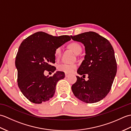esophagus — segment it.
<instances>
[{"instance_id":"obj_1","label":"esophagus","mask_w":131,"mask_h":131,"mask_svg":"<svg viewBox=\"0 0 131 131\" xmlns=\"http://www.w3.org/2000/svg\"><path fill=\"white\" fill-rule=\"evenodd\" d=\"M69 75H70V74H69L65 73V77H68Z\"/></svg>"}]
</instances>
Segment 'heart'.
I'll list each match as a JSON object with an SVG mask.
<instances>
[{"instance_id":"1","label":"heart","mask_w":131,"mask_h":131,"mask_svg":"<svg viewBox=\"0 0 131 131\" xmlns=\"http://www.w3.org/2000/svg\"><path fill=\"white\" fill-rule=\"evenodd\" d=\"M69 48H70L72 51L77 54H79L80 53L82 52V47L78 43H71L69 44ZM61 53H62V49H61V47H58L57 48H56L54 51L55 57L56 58H60L61 55ZM77 66L76 64L63 63L58 66V69L60 71L65 72V73H73V72L77 69Z\"/></svg>"}]
</instances>
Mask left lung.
<instances>
[{
  "label": "left lung",
  "instance_id": "8db88e82",
  "mask_svg": "<svg viewBox=\"0 0 131 131\" xmlns=\"http://www.w3.org/2000/svg\"><path fill=\"white\" fill-rule=\"evenodd\" d=\"M71 38L84 44V60L77 73L80 75H88L87 81L77 76V82L71 86L72 91L77 98L85 103L101 101L110 92L117 71L112 44L106 39L93 31Z\"/></svg>",
  "mask_w": 131,
  "mask_h": 131
}]
</instances>
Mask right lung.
<instances>
[{
	"instance_id": "1",
	"label": "right lung",
	"mask_w": 131,
	"mask_h": 131,
	"mask_svg": "<svg viewBox=\"0 0 131 131\" xmlns=\"http://www.w3.org/2000/svg\"><path fill=\"white\" fill-rule=\"evenodd\" d=\"M68 35L54 37L39 31L29 36L21 44L16 55L17 83L21 92L35 104L46 102L53 96L56 85L65 78L62 71L52 77L45 76V70L54 72L55 49L70 40Z\"/></svg>"
}]
</instances>
